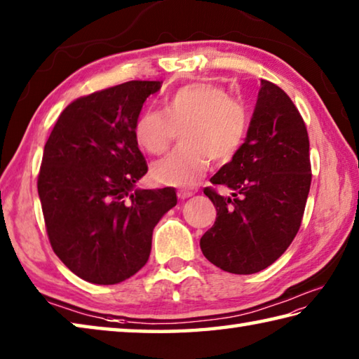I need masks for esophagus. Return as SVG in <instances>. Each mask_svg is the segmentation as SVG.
Wrapping results in <instances>:
<instances>
[{"label": "esophagus", "instance_id": "1", "mask_svg": "<svg viewBox=\"0 0 359 359\" xmlns=\"http://www.w3.org/2000/svg\"><path fill=\"white\" fill-rule=\"evenodd\" d=\"M177 196H179V199H187V198L193 196V191H190V190H179L177 191Z\"/></svg>", "mask_w": 359, "mask_h": 359}]
</instances>
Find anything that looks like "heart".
Masks as SVG:
<instances>
[{"mask_svg":"<svg viewBox=\"0 0 359 359\" xmlns=\"http://www.w3.org/2000/svg\"><path fill=\"white\" fill-rule=\"evenodd\" d=\"M182 130L184 144L152 166V177L163 185L191 187L212 165L229 161L242 149L250 116L245 105L213 83L185 84L163 100V113L146 109L135 123V140L151 155L168 151Z\"/></svg>","mask_w":359,"mask_h":359,"instance_id":"b5f03b06","label":"heart"}]
</instances>
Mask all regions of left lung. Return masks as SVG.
<instances>
[{"mask_svg":"<svg viewBox=\"0 0 359 359\" xmlns=\"http://www.w3.org/2000/svg\"><path fill=\"white\" fill-rule=\"evenodd\" d=\"M311 179L303 117L281 88L262 80L242 149L210 179L231 188L232 198L204 188L217 219L201 238L202 254L236 275L270 266L302 226Z\"/></svg>","mask_w":359,"mask_h":359,"instance_id":"obj_1","label":"left lung"}]
</instances>
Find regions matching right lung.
Masks as SVG:
<instances>
[{"mask_svg": "<svg viewBox=\"0 0 359 359\" xmlns=\"http://www.w3.org/2000/svg\"><path fill=\"white\" fill-rule=\"evenodd\" d=\"M160 88L133 80L78 97L45 144L37 177L45 229L56 256L88 283L117 284L138 273L154 227L177 204L169 187L133 190L147 172L135 123Z\"/></svg>", "mask_w": 359, "mask_h": 359, "instance_id": "1", "label": "right lung"}]
</instances>
